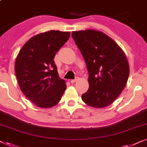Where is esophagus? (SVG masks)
Returning <instances> with one entry per match:
<instances>
[{
	"label": "esophagus",
	"instance_id": "34e87169",
	"mask_svg": "<svg viewBox=\"0 0 147 147\" xmlns=\"http://www.w3.org/2000/svg\"><path fill=\"white\" fill-rule=\"evenodd\" d=\"M78 80H79V78H76L75 80H71V81H70V82H71V84L76 83V82H78Z\"/></svg>",
	"mask_w": 147,
	"mask_h": 147
}]
</instances>
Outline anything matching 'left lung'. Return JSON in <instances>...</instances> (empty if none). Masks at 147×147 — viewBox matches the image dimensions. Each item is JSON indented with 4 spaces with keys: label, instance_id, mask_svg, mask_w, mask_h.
<instances>
[{
    "label": "left lung",
    "instance_id": "left-lung-1",
    "mask_svg": "<svg viewBox=\"0 0 147 147\" xmlns=\"http://www.w3.org/2000/svg\"><path fill=\"white\" fill-rule=\"evenodd\" d=\"M89 73V88L82 95L87 105L101 108L113 103L124 89L129 64L121 47L103 32L94 29L73 31Z\"/></svg>",
    "mask_w": 147,
    "mask_h": 147
}]
</instances>
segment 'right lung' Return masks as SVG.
Returning <instances> with one entry per match:
<instances>
[{"label":"right lung","mask_w":147,"mask_h":147,"mask_svg":"<svg viewBox=\"0 0 147 147\" xmlns=\"http://www.w3.org/2000/svg\"><path fill=\"white\" fill-rule=\"evenodd\" d=\"M69 37L70 32L54 30L37 34L18 53L15 70L20 89L38 107L57 105L66 90L53 59Z\"/></svg>","instance_id":"add662e5"}]
</instances>
